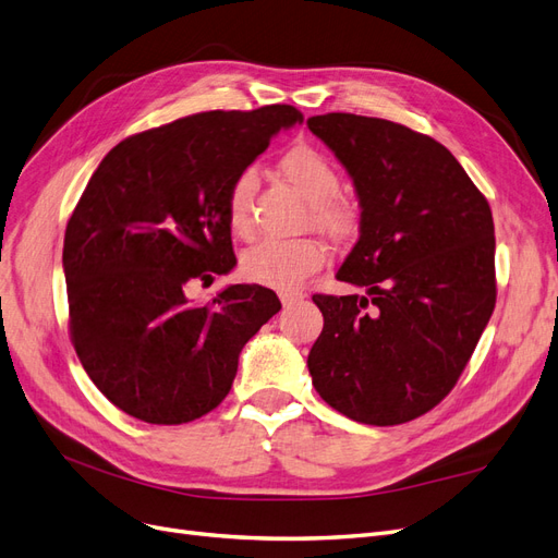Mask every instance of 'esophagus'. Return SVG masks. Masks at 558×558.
I'll list each match as a JSON object with an SVG mask.
<instances>
[{"instance_id": "34e87169", "label": "esophagus", "mask_w": 558, "mask_h": 558, "mask_svg": "<svg viewBox=\"0 0 558 558\" xmlns=\"http://www.w3.org/2000/svg\"><path fill=\"white\" fill-rule=\"evenodd\" d=\"M305 296L301 292H280V301H282V307H292L294 303H301Z\"/></svg>"}]
</instances>
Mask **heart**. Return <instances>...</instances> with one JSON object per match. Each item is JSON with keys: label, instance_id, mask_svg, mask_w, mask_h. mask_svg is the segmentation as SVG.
Returning a JSON list of instances; mask_svg holds the SVG:
<instances>
[{"label": "heart", "instance_id": "1", "mask_svg": "<svg viewBox=\"0 0 558 558\" xmlns=\"http://www.w3.org/2000/svg\"><path fill=\"white\" fill-rule=\"evenodd\" d=\"M280 172L311 202L307 225L336 241H344L356 232V206L338 195V172L324 154L307 144H296L280 158ZM255 183V170L245 168L234 177L230 191H227V225L239 236L251 232V199ZM324 262L326 251L315 239H264L243 253L241 274L251 282L274 287V290H294L305 278L317 274Z\"/></svg>", "mask_w": 558, "mask_h": 558}]
</instances>
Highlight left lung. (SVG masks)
Returning <instances> with one entry per match:
<instances>
[{"instance_id": "left-lung-1", "label": "left lung", "mask_w": 558, "mask_h": 558, "mask_svg": "<svg viewBox=\"0 0 558 558\" xmlns=\"http://www.w3.org/2000/svg\"><path fill=\"white\" fill-rule=\"evenodd\" d=\"M307 129L354 179L361 236L336 278L365 290L313 296V386L352 421H414L458 384L497 303L492 209L444 144L402 123L328 112Z\"/></svg>"}]
</instances>
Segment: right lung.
Returning <instances> with one entry per match:
<instances>
[{"mask_svg": "<svg viewBox=\"0 0 558 558\" xmlns=\"http://www.w3.org/2000/svg\"><path fill=\"white\" fill-rule=\"evenodd\" d=\"M301 121L292 106L191 114L121 140L92 174L61 257L69 328L89 379L129 416L181 425L209 414L243 344L282 307L262 284H230L206 305L185 287L232 271L227 191Z\"/></svg>", "mask_w": 558, "mask_h": 558, "instance_id": "right-lung-1", "label": "right lung"}]
</instances>
